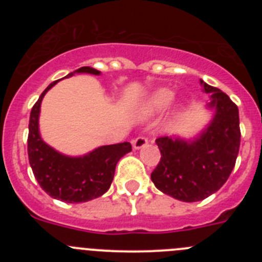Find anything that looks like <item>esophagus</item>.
I'll use <instances>...</instances> for the list:
<instances>
[{
    "label": "esophagus",
    "mask_w": 262,
    "mask_h": 262,
    "mask_svg": "<svg viewBox=\"0 0 262 262\" xmlns=\"http://www.w3.org/2000/svg\"><path fill=\"white\" fill-rule=\"evenodd\" d=\"M147 144H148V139L145 138V136H138V138L133 140V147L135 148V149H140V148L145 147Z\"/></svg>",
    "instance_id": "obj_1"
}]
</instances>
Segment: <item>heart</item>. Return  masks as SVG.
<instances>
[{
	"label": "heart",
	"instance_id": "b5f03b06",
	"mask_svg": "<svg viewBox=\"0 0 262 262\" xmlns=\"http://www.w3.org/2000/svg\"><path fill=\"white\" fill-rule=\"evenodd\" d=\"M173 99V92L166 88L155 90L149 97H147L144 102L140 106V113L143 115H154L168 107Z\"/></svg>",
	"mask_w": 262,
	"mask_h": 262
}]
</instances>
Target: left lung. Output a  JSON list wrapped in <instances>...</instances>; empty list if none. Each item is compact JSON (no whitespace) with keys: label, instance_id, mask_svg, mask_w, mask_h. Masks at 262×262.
<instances>
[{"label":"left lung","instance_id":"8db88e82","mask_svg":"<svg viewBox=\"0 0 262 262\" xmlns=\"http://www.w3.org/2000/svg\"><path fill=\"white\" fill-rule=\"evenodd\" d=\"M211 94L206 107L212 118L193 139H156L161 159L151 174L155 186L182 202H198L216 193L230 177L240 147L239 108L221 89L201 80Z\"/></svg>","mask_w":262,"mask_h":262}]
</instances>
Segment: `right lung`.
Here are the masks:
<instances>
[{
	"label": "right lung",
	"instance_id": "obj_1",
	"mask_svg": "<svg viewBox=\"0 0 262 262\" xmlns=\"http://www.w3.org/2000/svg\"><path fill=\"white\" fill-rule=\"evenodd\" d=\"M75 73L101 75V72L92 67H81L67 77H72ZM57 81L46 88L30 114L27 139L30 166L38 184L50 196L67 203L88 202L108 190L118 161L133 151V148L128 142H124L102 145L84 156H67L48 145L39 133V114L41 99Z\"/></svg>",
	"mask_w": 262,
	"mask_h": 262
}]
</instances>
